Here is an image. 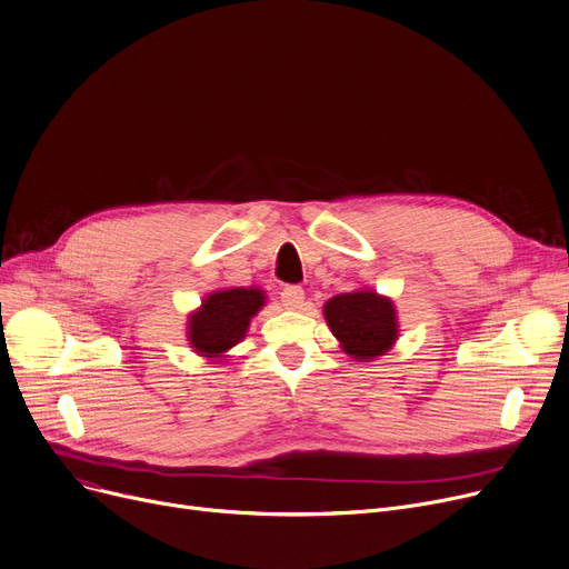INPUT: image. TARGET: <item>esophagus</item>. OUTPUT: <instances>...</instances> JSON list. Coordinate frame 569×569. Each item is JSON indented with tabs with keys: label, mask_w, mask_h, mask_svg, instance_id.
Instances as JSON below:
<instances>
[{
	"label": "esophagus",
	"mask_w": 569,
	"mask_h": 569,
	"mask_svg": "<svg viewBox=\"0 0 569 569\" xmlns=\"http://www.w3.org/2000/svg\"><path fill=\"white\" fill-rule=\"evenodd\" d=\"M281 302L286 309H300L305 305V290L300 286H288L281 290Z\"/></svg>",
	"instance_id": "34e87169"
}]
</instances>
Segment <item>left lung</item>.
Instances as JSON below:
<instances>
[{"label": "left lung", "instance_id": "obj_1", "mask_svg": "<svg viewBox=\"0 0 569 569\" xmlns=\"http://www.w3.org/2000/svg\"><path fill=\"white\" fill-rule=\"evenodd\" d=\"M325 320L343 352L357 362H371L385 355L399 337L397 309L390 297L376 290H357L332 297L325 305Z\"/></svg>", "mask_w": 569, "mask_h": 569}]
</instances>
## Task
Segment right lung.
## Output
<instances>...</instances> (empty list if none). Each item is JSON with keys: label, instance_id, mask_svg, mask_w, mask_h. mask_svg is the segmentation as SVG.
<instances>
[{"label": "right lung", "instance_id": "1", "mask_svg": "<svg viewBox=\"0 0 569 569\" xmlns=\"http://www.w3.org/2000/svg\"><path fill=\"white\" fill-rule=\"evenodd\" d=\"M260 288H228L204 297L189 316V341L202 357H221L247 337L251 318L262 309Z\"/></svg>", "mask_w": 569, "mask_h": 569}]
</instances>
